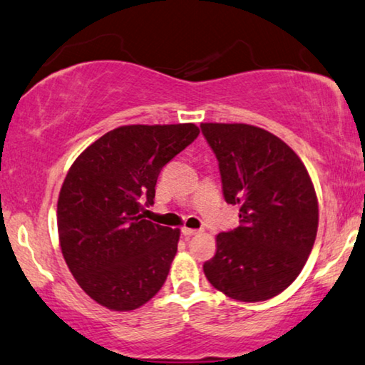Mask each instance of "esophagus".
I'll use <instances>...</instances> for the list:
<instances>
[{
  "label": "esophagus",
  "instance_id": "34e87169",
  "mask_svg": "<svg viewBox=\"0 0 365 365\" xmlns=\"http://www.w3.org/2000/svg\"><path fill=\"white\" fill-rule=\"evenodd\" d=\"M181 233L184 235V237H192V235H197V233H199V230H194V228H187V227H184V228L181 230Z\"/></svg>",
  "mask_w": 365,
  "mask_h": 365
}]
</instances>
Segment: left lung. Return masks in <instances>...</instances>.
<instances>
[{
	"instance_id": "obj_1",
	"label": "left lung",
	"mask_w": 365,
	"mask_h": 365,
	"mask_svg": "<svg viewBox=\"0 0 365 365\" xmlns=\"http://www.w3.org/2000/svg\"><path fill=\"white\" fill-rule=\"evenodd\" d=\"M214 150L227 204L240 205V227L217 235L204 262L209 282L230 299L262 302L299 276L318 230V200L295 151L264 128L200 124Z\"/></svg>"
}]
</instances>
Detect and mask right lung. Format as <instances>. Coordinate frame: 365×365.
Wrapping results in <instances>:
<instances>
[{
    "label": "right lung",
    "mask_w": 365,
    "mask_h": 365,
    "mask_svg": "<svg viewBox=\"0 0 365 365\" xmlns=\"http://www.w3.org/2000/svg\"><path fill=\"white\" fill-rule=\"evenodd\" d=\"M199 127L122 125L71 165L57 204L60 248L80 287L109 310L128 312L163 287L179 230L145 220L160 171L194 142Z\"/></svg>",
    "instance_id": "1"
}]
</instances>
